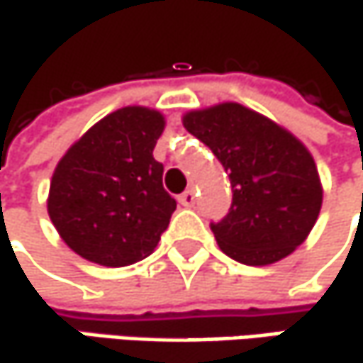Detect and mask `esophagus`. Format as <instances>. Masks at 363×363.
<instances>
[{
    "instance_id": "esophagus-1",
    "label": "esophagus",
    "mask_w": 363,
    "mask_h": 363,
    "mask_svg": "<svg viewBox=\"0 0 363 363\" xmlns=\"http://www.w3.org/2000/svg\"><path fill=\"white\" fill-rule=\"evenodd\" d=\"M179 203L184 206V208H191V206L195 203V191L189 189V191H184L182 195H179Z\"/></svg>"
}]
</instances>
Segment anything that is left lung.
<instances>
[{"label": "left lung", "mask_w": 363, "mask_h": 363, "mask_svg": "<svg viewBox=\"0 0 363 363\" xmlns=\"http://www.w3.org/2000/svg\"><path fill=\"white\" fill-rule=\"evenodd\" d=\"M224 166L233 206L212 224L220 249L247 266L280 262L312 233L322 182L310 149L274 120L224 101L182 116Z\"/></svg>", "instance_id": "1"}]
</instances>
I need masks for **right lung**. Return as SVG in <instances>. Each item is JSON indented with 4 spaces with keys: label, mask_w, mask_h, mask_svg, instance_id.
Returning a JSON list of instances; mask_svg holds the SVG:
<instances>
[{
    "label": "right lung",
    "mask_w": 363,
    "mask_h": 363,
    "mask_svg": "<svg viewBox=\"0 0 363 363\" xmlns=\"http://www.w3.org/2000/svg\"><path fill=\"white\" fill-rule=\"evenodd\" d=\"M166 118L120 108L72 143L50 182L48 214L62 241L81 257L120 268L147 257L170 224L177 201L153 157Z\"/></svg>",
    "instance_id": "obj_1"
}]
</instances>
